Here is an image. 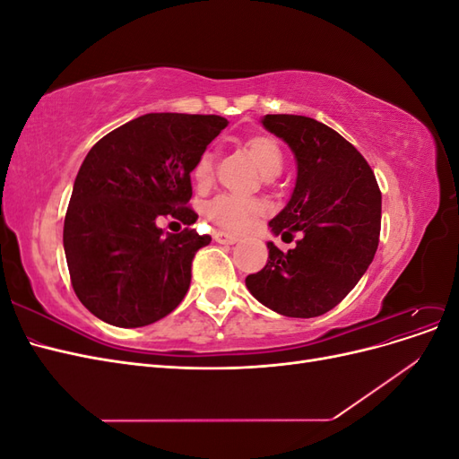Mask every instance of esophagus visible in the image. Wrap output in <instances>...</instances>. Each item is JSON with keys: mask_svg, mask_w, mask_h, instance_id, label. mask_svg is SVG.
I'll use <instances>...</instances> for the list:
<instances>
[{"mask_svg": "<svg viewBox=\"0 0 459 459\" xmlns=\"http://www.w3.org/2000/svg\"><path fill=\"white\" fill-rule=\"evenodd\" d=\"M214 241L220 243V245H233V243H238V238H235V235L224 233V231H216L214 233Z\"/></svg>", "mask_w": 459, "mask_h": 459, "instance_id": "34e87169", "label": "esophagus"}]
</instances>
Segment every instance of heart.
Here are the masks:
<instances>
[{
  "instance_id": "1",
  "label": "heart",
  "mask_w": 459,
  "mask_h": 459,
  "mask_svg": "<svg viewBox=\"0 0 459 459\" xmlns=\"http://www.w3.org/2000/svg\"><path fill=\"white\" fill-rule=\"evenodd\" d=\"M245 147L260 164L266 176L280 174L283 169V151L270 135H253L245 142ZM214 172V155L204 151L193 166V178L199 184H206ZM262 212V203L238 195H218L206 204L204 214L214 226L226 231H243L253 224L255 218Z\"/></svg>"
}]
</instances>
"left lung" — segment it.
Returning <instances> with one entry per match:
<instances>
[{
	"label": "left lung",
	"instance_id": "obj_1",
	"mask_svg": "<svg viewBox=\"0 0 459 459\" xmlns=\"http://www.w3.org/2000/svg\"><path fill=\"white\" fill-rule=\"evenodd\" d=\"M264 128L290 147L297 186L270 228L300 235L295 248L268 243V262L247 275L251 295L277 314L316 317L356 287L379 245L381 191L368 160L341 134L299 115H266Z\"/></svg>",
	"mask_w": 459,
	"mask_h": 459
}]
</instances>
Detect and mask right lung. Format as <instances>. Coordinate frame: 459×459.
<instances>
[{
	"instance_id": "1",
	"label": "right lung",
	"mask_w": 459,
	"mask_h": 459,
	"mask_svg": "<svg viewBox=\"0 0 459 459\" xmlns=\"http://www.w3.org/2000/svg\"><path fill=\"white\" fill-rule=\"evenodd\" d=\"M224 117L149 113L108 132L82 162L63 245L76 297L103 322L143 327L184 300L211 235L162 233L160 218L195 224L191 170Z\"/></svg>"
}]
</instances>
